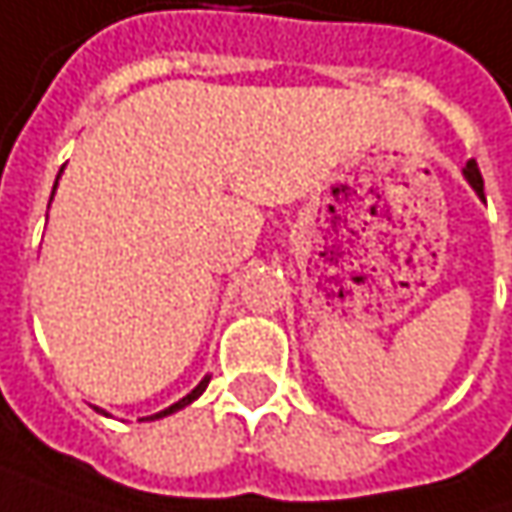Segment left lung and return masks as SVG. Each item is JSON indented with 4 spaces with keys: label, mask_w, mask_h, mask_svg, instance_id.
Here are the masks:
<instances>
[{
    "label": "left lung",
    "mask_w": 512,
    "mask_h": 512,
    "mask_svg": "<svg viewBox=\"0 0 512 512\" xmlns=\"http://www.w3.org/2000/svg\"><path fill=\"white\" fill-rule=\"evenodd\" d=\"M463 177L469 180V186L478 192V198H484V177H481V171H478V163L475 160H469L466 168H463Z\"/></svg>",
    "instance_id": "8db88e82"
}]
</instances>
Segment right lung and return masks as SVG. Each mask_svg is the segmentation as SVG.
<instances>
[{
  "label": "right lung",
  "mask_w": 512,
  "mask_h": 512,
  "mask_svg": "<svg viewBox=\"0 0 512 512\" xmlns=\"http://www.w3.org/2000/svg\"><path fill=\"white\" fill-rule=\"evenodd\" d=\"M206 384H209V376H206V379H203V382L198 384V387H195V390H192L189 396H183V399H180V402H174L171 408H165V411H160V414H154L151 420H160V417H168V414H174V411H180V408H186V405H192V402H195V399L201 396L203 390H206Z\"/></svg>",
  "instance_id": "1"
}]
</instances>
